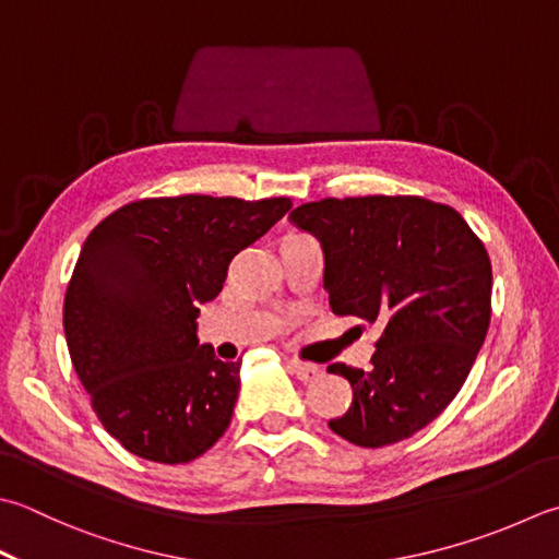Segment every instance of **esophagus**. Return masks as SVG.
I'll use <instances>...</instances> for the list:
<instances>
[{
	"label": "esophagus",
	"mask_w": 559,
	"mask_h": 559,
	"mask_svg": "<svg viewBox=\"0 0 559 559\" xmlns=\"http://www.w3.org/2000/svg\"><path fill=\"white\" fill-rule=\"evenodd\" d=\"M288 368L293 370V376L298 378V380H302V382H312V380H317V378L322 376L320 366H314V364H302V360H290Z\"/></svg>",
	"instance_id": "34e87169"
}]
</instances>
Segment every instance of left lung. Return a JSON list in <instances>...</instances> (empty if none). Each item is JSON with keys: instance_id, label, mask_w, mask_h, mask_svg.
Instances as JSON below:
<instances>
[{"instance_id": "1", "label": "left lung", "mask_w": 559, "mask_h": 559, "mask_svg": "<svg viewBox=\"0 0 559 559\" xmlns=\"http://www.w3.org/2000/svg\"><path fill=\"white\" fill-rule=\"evenodd\" d=\"M290 223L322 247L332 312L382 324L373 368H326L354 390L330 429L364 448L409 439L453 402L485 344V245L461 213L417 195L324 199L295 207Z\"/></svg>"}]
</instances>
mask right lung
<instances>
[{
	"mask_svg": "<svg viewBox=\"0 0 559 559\" xmlns=\"http://www.w3.org/2000/svg\"><path fill=\"white\" fill-rule=\"evenodd\" d=\"M290 199H150L98 223L64 293L72 366L104 429L133 455L191 463L233 419L239 364L199 344L201 305L235 254L264 237Z\"/></svg>",
	"mask_w": 559,
	"mask_h": 559,
	"instance_id": "add662e5",
	"label": "right lung"
}]
</instances>
